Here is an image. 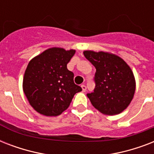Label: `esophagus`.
Here are the masks:
<instances>
[{
    "label": "esophagus",
    "mask_w": 154,
    "mask_h": 154,
    "mask_svg": "<svg viewBox=\"0 0 154 154\" xmlns=\"http://www.w3.org/2000/svg\"><path fill=\"white\" fill-rule=\"evenodd\" d=\"M82 92H85V91H86L87 88H86V86L85 85H82Z\"/></svg>",
    "instance_id": "1"
}]
</instances>
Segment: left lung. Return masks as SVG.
<instances>
[{
  "instance_id": "8db88e82",
  "label": "left lung",
  "mask_w": 154,
  "mask_h": 154,
  "mask_svg": "<svg viewBox=\"0 0 154 154\" xmlns=\"http://www.w3.org/2000/svg\"><path fill=\"white\" fill-rule=\"evenodd\" d=\"M84 56L96 69L95 89L91 94H87L92 105L105 115L122 112L131 102L135 92L131 69L114 54L85 51Z\"/></svg>"
}]
</instances>
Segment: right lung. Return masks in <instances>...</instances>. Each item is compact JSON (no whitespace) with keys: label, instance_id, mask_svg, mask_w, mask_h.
<instances>
[{"label":"right lung","instance_id":"obj_1","mask_svg":"<svg viewBox=\"0 0 154 154\" xmlns=\"http://www.w3.org/2000/svg\"><path fill=\"white\" fill-rule=\"evenodd\" d=\"M75 50L52 48L30 60L23 79V90L29 104L45 116H58L69 106L82 87L67 69Z\"/></svg>","mask_w":154,"mask_h":154}]
</instances>
